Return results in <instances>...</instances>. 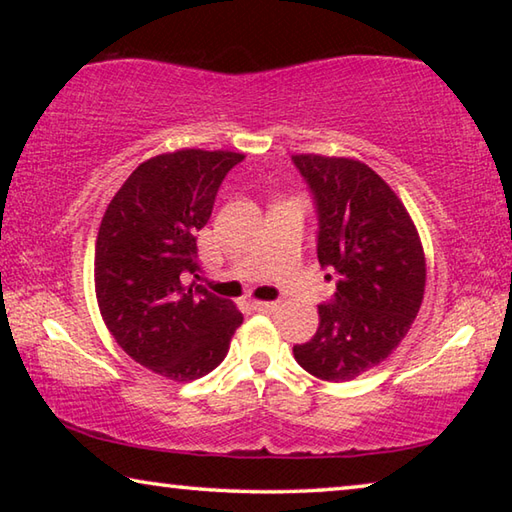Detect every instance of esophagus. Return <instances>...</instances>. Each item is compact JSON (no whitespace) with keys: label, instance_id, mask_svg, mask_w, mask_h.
<instances>
[{"label":"esophagus","instance_id":"1","mask_svg":"<svg viewBox=\"0 0 512 512\" xmlns=\"http://www.w3.org/2000/svg\"><path fill=\"white\" fill-rule=\"evenodd\" d=\"M253 309L259 311V314H268V311L277 309V302L271 300H253Z\"/></svg>","mask_w":512,"mask_h":512}]
</instances>
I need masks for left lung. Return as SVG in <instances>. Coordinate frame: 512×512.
<instances>
[{
  "label": "left lung",
  "instance_id": "left-lung-1",
  "mask_svg": "<svg viewBox=\"0 0 512 512\" xmlns=\"http://www.w3.org/2000/svg\"><path fill=\"white\" fill-rule=\"evenodd\" d=\"M316 205L318 262L336 291L318 305V329L293 357L309 375L348 381L391 354L418 316L427 268L400 198L368 164L291 155Z\"/></svg>",
  "mask_w": 512,
  "mask_h": 512
}]
</instances>
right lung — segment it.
I'll return each mask as SVG.
<instances>
[{
  "instance_id": "add662e5",
  "label": "right lung",
  "mask_w": 512,
  "mask_h": 512,
  "mask_svg": "<svg viewBox=\"0 0 512 512\" xmlns=\"http://www.w3.org/2000/svg\"><path fill=\"white\" fill-rule=\"evenodd\" d=\"M246 155L185 149L142 162L103 214L94 287L119 348L144 368L192 381L225 359L244 323L230 300L187 284L198 277L196 232L223 178Z\"/></svg>"
}]
</instances>
